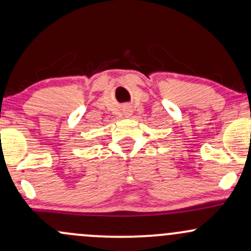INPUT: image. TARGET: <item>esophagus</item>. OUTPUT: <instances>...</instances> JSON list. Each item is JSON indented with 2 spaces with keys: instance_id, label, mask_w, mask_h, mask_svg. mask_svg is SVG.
I'll return each instance as SVG.
<instances>
[{
  "instance_id": "1",
  "label": "esophagus",
  "mask_w": 251,
  "mask_h": 251,
  "mask_svg": "<svg viewBox=\"0 0 251 251\" xmlns=\"http://www.w3.org/2000/svg\"><path fill=\"white\" fill-rule=\"evenodd\" d=\"M129 113H131V109L126 108V109H125V114H129Z\"/></svg>"
}]
</instances>
